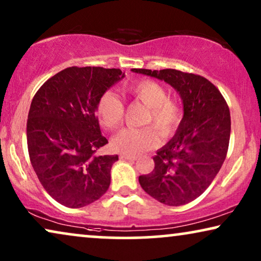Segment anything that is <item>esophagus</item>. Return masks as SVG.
I'll use <instances>...</instances> for the list:
<instances>
[{"label":"esophagus","instance_id":"1","mask_svg":"<svg viewBox=\"0 0 261 261\" xmlns=\"http://www.w3.org/2000/svg\"><path fill=\"white\" fill-rule=\"evenodd\" d=\"M120 159H122V160H132V162H134V160H137V156L123 154V153H121V154H120Z\"/></svg>","mask_w":261,"mask_h":261}]
</instances>
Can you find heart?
I'll return each instance as SVG.
<instances>
[{
	"label": "heart",
	"mask_w": 261,
	"mask_h": 261,
	"mask_svg": "<svg viewBox=\"0 0 261 261\" xmlns=\"http://www.w3.org/2000/svg\"><path fill=\"white\" fill-rule=\"evenodd\" d=\"M126 94L147 108L142 124L154 127L162 138L170 137L176 130L181 117L180 106L169 97L162 84L149 80L139 81L127 87ZM96 114L102 126L113 130L122 122L124 106L114 92L106 91L98 99ZM155 130L151 127L126 128L113 139L112 146L123 154H141L159 144Z\"/></svg>",
	"instance_id": "obj_1"
}]
</instances>
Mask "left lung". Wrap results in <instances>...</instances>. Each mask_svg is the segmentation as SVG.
<instances>
[{"instance_id":"left-lung-1","label":"left lung","mask_w":261,"mask_h":261,"mask_svg":"<svg viewBox=\"0 0 261 261\" xmlns=\"http://www.w3.org/2000/svg\"><path fill=\"white\" fill-rule=\"evenodd\" d=\"M174 88L184 115L174 137L156 152L154 170L139 177L141 188L166 205L187 204L212 184L226 159L230 113L215 85L198 74L173 69H132Z\"/></svg>"}]
</instances>
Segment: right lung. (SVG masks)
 <instances>
[{"label": "right lung", "mask_w": 261, "mask_h": 261, "mask_svg": "<svg viewBox=\"0 0 261 261\" xmlns=\"http://www.w3.org/2000/svg\"><path fill=\"white\" fill-rule=\"evenodd\" d=\"M124 73L120 69L67 67L41 85L32 99L27 146L32 166L47 194L67 208L97 201L110 185L117 155H98L108 144L96 106Z\"/></svg>", "instance_id": "1"}]
</instances>
